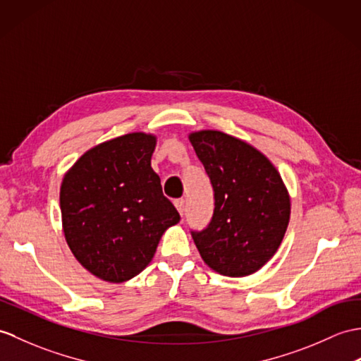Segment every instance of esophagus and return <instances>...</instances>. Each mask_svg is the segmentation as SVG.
Segmentation results:
<instances>
[{
  "instance_id": "obj_1",
  "label": "esophagus",
  "mask_w": 361,
  "mask_h": 361,
  "mask_svg": "<svg viewBox=\"0 0 361 361\" xmlns=\"http://www.w3.org/2000/svg\"><path fill=\"white\" fill-rule=\"evenodd\" d=\"M173 204H175V207H177V211L180 212V215H183L184 214V200L183 198L175 200Z\"/></svg>"
}]
</instances>
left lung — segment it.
Segmentation results:
<instances>
[{"mask_svg":"<svg viewBox=\"0 0 361 361\" xmlns=\"http://www.w3.org/2000/svg\"><path fill=\"white\" fill-rule=\"evenodd\" d=\"M214 188L215 209L192 238L204 263L226 276H246L280 247L290 216V198L275 166L246 141L220 130L189 135Z\"/></svg>","mask_w":361,"mask_h":361,"instance_id":"obj_1","label":"left lung"}]
</instances>
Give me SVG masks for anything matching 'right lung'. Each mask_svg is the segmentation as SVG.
Masks as SVG:
<instances>
[{"label": "right lung", "mask_w": 361, "mask_h": 361, "mask_svg": "<svg viewBox=\"0 0 361 361\" xmlns=\"http://www.w3.org/2000/svg\"><path fill=\"white\" fill-rule=\"evenodd\" d=\"M157 137L132 132L89 149L60 189L63 231L82 267L123 283L152 262L164 231L180 221L150 166Z\"/></svg>", "instance_id": "1"}]
</instances>
